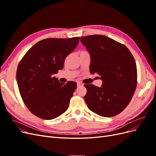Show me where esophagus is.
I'll use <instances>...</instances> for the list:
<instances>
[{
    "mask_svg": "<svg viewBox=\"0 0 156 156\" xmlns=\"http://www.w3.org/2000/svg\"><path fill=\"white\" fill-rule=\"evenodd\" d=\"M83 86V84L81 83H77V87H81Z\"/></svg>",
    "mask_w": 156,
    "mask_h": 156,
    "instance_id": "1",
    "label": "esophagus"
}]
</instances>
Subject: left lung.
Wrapping results in <instances>:
<instances>
[{
	"label": "left lung",
	"mask_w": 156,
	"mask_h": 156,
	"mask_svg": "<svg viewBox=\"0 0 156 156\" xmlns=\"http://www.w3.org/2000/svg\"><path fill=\"white\" fill-rule=\"evenodd\" d=\"M81 41L90 55V72L100 75L101 87L84 84L88 108L103 117L119 114L135 93L137 72L135 58L126 47L103 35L83 36Z\"/></svg>",
	"instance_id": "8db88e82"
}]
</instances>
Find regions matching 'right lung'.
Segmentation results:
<instances>
[{
	"label": "right lung",
	"mask_w": 156,
	"mask_h": 156,
	"mask_svg": "<svg viewBox=\"0 0 156 156\" xmlns=\"http://www.w3.org/2000/svg\"><path fill=\"white\" fill-rule=\"evenodd\" d=\"M79 37L48 38L28 51L19 63L16 79L21 96L33 115L44 120L68 109L77 83L62 84L53 75L62 69L65 58L76 48Z\"/></svg>",
	"instance_id": "add662e5"
}]
</instances>
